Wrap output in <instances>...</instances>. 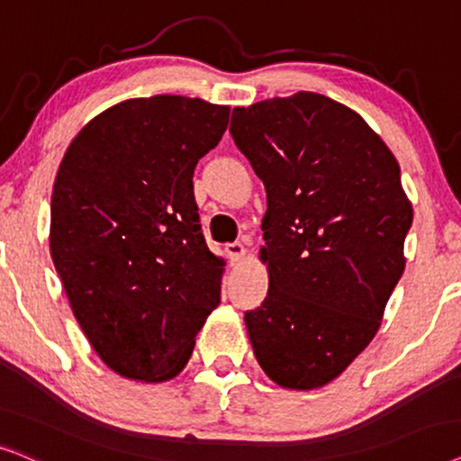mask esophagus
I'll list each match as a JSON object with an SVG mask.
<instances>
[{"label":"esophagus","mask_w":461,"mask_h":461,"mask_svg":"<svg viewBox=\"0 0 461 461\" xmlns=\"http://www.w3.org/2000/svg\"><path fill=\"white\" fill-rule=\"evenodd\" d=\"M225 250L227 255H231L234 259H240V257H244V253H247V247H244L242 242H230L225 244Z\"/></svg>","instance_id":"34e87169"}]
</instances>
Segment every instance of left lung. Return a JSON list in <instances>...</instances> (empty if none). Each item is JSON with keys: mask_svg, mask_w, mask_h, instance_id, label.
<instances>
[{"mask_svg": "<svg viewBox=\"0 0 461 461\" xmlns=\"http://www.w3.org/2000/svg\"><path fill=\"white\" fill-rule=\"evenodd\" d=\"M230 132L267 192L269 288L244 314L253 352L282 388H322L377 335L404 272L401 168L358 113L316 92L236 107Z\"/></svg>", "mask_w": 461, "mask_h": 461, "instance_id": "left-lung-1", "label": "left lung"}]
</instances>
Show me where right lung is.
<instances>
[{
  "label": "right lung",
  "instance_id": "add662e5",
  "mask_svg": "<svg viewBox=\"0 0 461 461\" xmlns=\"http://www.w3.org/2000/svg\"><path fill=\"white\" fill-rule=\"evenodd\" d=\"M230 107L128 98L67 147L52 189L50 255L73 316L109 369L168 382L221 302L225 261L208 250L194 170Z\"/></svg>",
  "mask_w": 461,
  "mask_h": 461
}]
</instances>
